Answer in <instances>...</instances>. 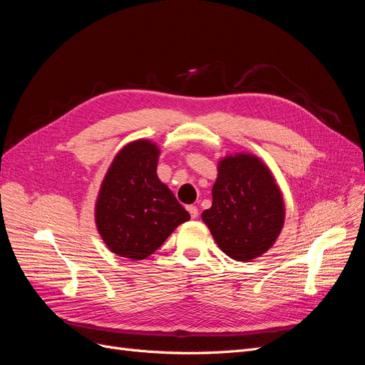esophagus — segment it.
Returning a JSON list of instances; mask_svg holds the SVG:
<instances>
[{"label":"esophagus","instance_id":"1","mask_svg":"<svg viewBox=\"0 0 365 365\" xmlns=\"http://www.w3.org/2000/svg\"><path fill=\"white\" fill-rule=\"evenodd\" d=\"M187 210H189V213H190L192 219H196V217H197V207H196V205H189V207H187Z\"/></svg>","mask_w":365,"mask_h":365}]
</instances>
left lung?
I'll return each mask as SVG.
<instances>
[{
	"label": "left lung",
	"mask_w": 365,
	"mask_h": 365,
	"mask_svg": "<svg viewBox=\"0 0 365 365\" xmlns=\"http://www.w3.org/2000/svg\"><path fill=\"white\" fill-rule=\"evenodd\" d=\"M212 207L202 220L228 257L250 262L282 233L284 201L272 172L257 155L239 152L217 161Z\"/></svg>",
	"instance_id": "1"
}]
</instances>
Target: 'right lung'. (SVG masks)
<instances>
[{"label":"right lung","instance_id":"right-lung-1","mask_svg":"<svg viewBox=\"0 0 365 365\" xmlns=\"http://www.w3.org/2000/svg\"><path fill=\"white\" fill-rule=\"evenodd\" d=\"M160 148L140 138L114 157L97 195L94 217L105 245L120 257L143 260L190 215L160 181Z\"/></svg>","mask_w":365,"mask_h":365}]
</instances>
